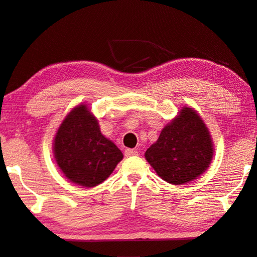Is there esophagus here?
I'll return each instance as SVG.
<instances>
[{
    "mask_svg": "<svg viewBox=\"0 0 257 257\" xmlns=\"http://www.w3.org/2000/svg\"><path fill=\"white\" fill-rule=\"evenodd\" d=\"M124 156L125 157H133V156H137V151L133 150V149H127L124 151Z\"/></svg>",
    "mask_w": 257,
    "mask_h": 257,
    "instance_id": "34e87169",
    "label": "esophagus"
}]
</instances>
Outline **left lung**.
Listing matches in <instances>:
<instances>
[{"instance_id":"8db88e82","label":"left lung","mask_w":257,"mask_h":257,"mask_svg":"<svg viewBox=\"0 0 257 257\" xmlns=\"http://www.w3.org/2000/svg\"><path fill=\"white\" fill-rule=\"evenodd\" d=\"M213 142L201 117L184 107L180 115L162 129L145 158L162 180L180 185L205 172L213 158Z\"/></svg>"}]
</instances>
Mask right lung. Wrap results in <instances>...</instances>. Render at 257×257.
<instances>
[{"instance_id": "1", "label": "right lung", "mask_w": 257, "mask_h": 257, "mask_svg": "<svg viewBox=\"0 0 257 257\" xmlns=\"http://www.w3.org/2000/svg\"><path fill=\"white\" fill-rule=\"evenodd\" d=\"M54 151L65 176L85 187L104 182L123 158L115 144L101 135L85 105L75 107L60 124Z\"/></svg>"}]
</instances>
